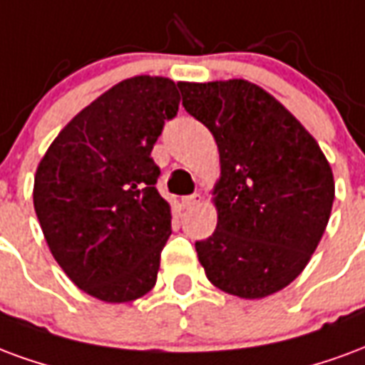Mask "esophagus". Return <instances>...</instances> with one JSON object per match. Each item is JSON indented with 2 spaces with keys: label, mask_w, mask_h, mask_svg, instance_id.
Masks as SVG:
<instances>
[{
  "label": "esophagus",
  "mask_w": 365,
  "mask_h": 365,
  "mask_svg": "<svg viewBox=\"0 0 365 365\" xmlns=\"http://www.w3.org/2000/svg\"><path fill=\"white\" fill-rule=\"evenodd\" d=\"M200 202V194H190V196H185V198H182V206H185V208H194V206H198Z\"/></svg>",
  "instance_id": "obj_1"
}]
</instances>
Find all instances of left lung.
Segmentation results:
<instances>
[{
    "label": "left lung",
    "mask_w": 365,
    "mask_h": 365,
    "mask_svg": "<svg viewBox=\"0 0 365 365\" xmlns=\"http://www.w3.org/2000/svg\"><path fill=\"white\" fill-rule=\"evenodd\" d=\"M182 106L220 151L215 231L196 241L208 280L245 299L267 297L303 272L329 223L331 165L280 101L245 79L179 83Z\"/></svg>",
    "instance_id": "8db88e82"
}]
</instances>
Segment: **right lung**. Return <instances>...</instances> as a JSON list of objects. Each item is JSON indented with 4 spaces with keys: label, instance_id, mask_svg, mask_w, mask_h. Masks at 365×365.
Wrapping results in <instances>:
<instances>
[{
    "label": "right lung",
    "instance_id": "1",
    "mask_svg": "<svg viewBox=\"0 0 365 365\" xmlns=\"http://www.w3.org/2000/svg\"><path fill=\"white\" fill-rule=\"evenodd\" d=\"M179 83L135 76L110 87L58 134L34 175V212L56 262L106 303L157 282L171 206L157 192L151 150L179 110Z\"/></svg>",
    "mask_w": 365,
    "mask_h": 365
}]
</instances>
